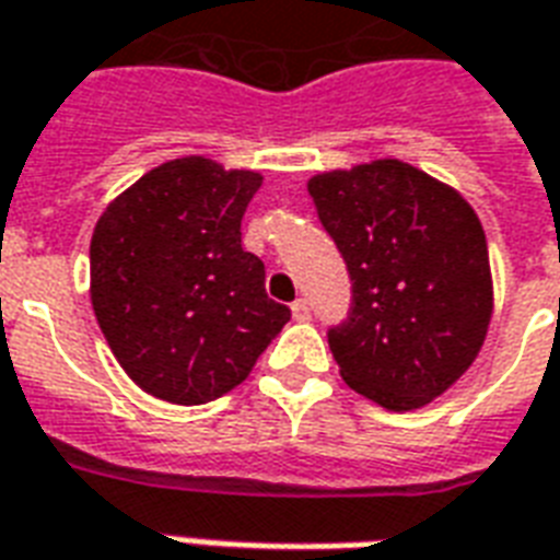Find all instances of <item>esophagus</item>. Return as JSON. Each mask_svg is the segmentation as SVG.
I'll list each match as a JSON object with an SVG mask.
<instances>
[{"label": "esophagus", "mask_w": 560, "mask_h": 560, "mask_svg": "<svg viewBox=\"0 0 560 560\" xmlns=\"http://www.w3.org/2000/svg\"><path fill=\"white\" fill-rule=\"evenodd\" d=\"M292 315H295L298 322H306V318H310V304H306L304 298H298L295 304H292Z\"/></svg>", "instance_id": "34e87169"}]
</instances>
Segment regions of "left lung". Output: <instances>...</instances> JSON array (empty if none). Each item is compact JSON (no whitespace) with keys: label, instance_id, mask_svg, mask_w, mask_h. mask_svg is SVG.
<instances>
[{"label":"left lung","instance_id":"1","mask_svg":"<svg viewBox=\"0 0 560 560\" xmlns=\"http://www.w3.org/2000/svg\"><path fill=\"white\" fill-rule=\"evenodd\" d=\"M306 188L351 277V310L327 330L345 384L395 413L424 407L485 345L493 283L481 221L455 188L398 159Z\"/></svg>","mask_w":560,"mask_h":560}]
</instances>
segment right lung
Wrapping results in <instances>:
<instances>
[{"label":"right lung","instance_id":"1","mask_svg":"<svg viewBox=\"0 0 560 560\" xmlns=\"http://www.w3.org/2000/svg\"><path fill=\"white\" fill-rule=\"evenodd\" d=\"M259 185L254 171L188 155L153 167L96 221V322L144 393L171 405L215 401L292 318L265 295L262 259L242 247Z\"/></svg>","mask_w":560,"mask_h":560}]
</instances>
